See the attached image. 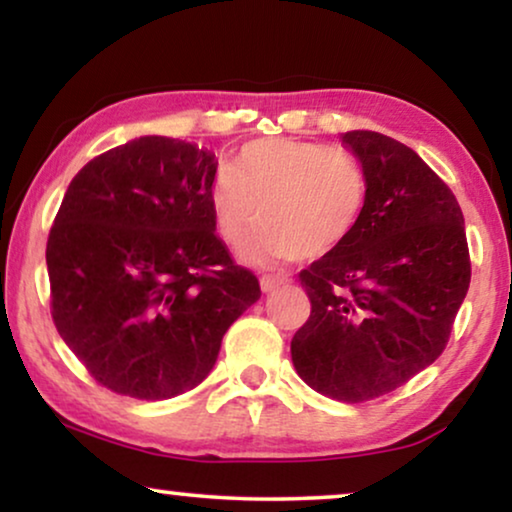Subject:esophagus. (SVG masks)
<instances>
[{"label":"esophagus","mask_w":512,"mask_h":512,"mask_svg":"<svg viewBox=\"0 0 512 512\" xmlns=\"http://www.w3.org/2000/svg\"><path fill=\"white\" fill-rule=\"evenodd\" d=\"M284 284H286L284 277H277V275H263V277H261V289H263V293L277 291L279 286H284Z\"/></svg>","instance_id":"34e87169"}]
</instances>
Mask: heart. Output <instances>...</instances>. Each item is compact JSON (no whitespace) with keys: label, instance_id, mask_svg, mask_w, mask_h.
<instances>
[{"label":"heart","instance_id":"heart-1","mask_svg":"<svg viewBox=\"0 0 512 512\" xmlns=\"http://www.w3.org/2000/svg\"><path fill=\"white\" fill-rule=\"evenodd\" d=\"M368 193L366 167L349 151L265 137L242 146L235 170L221 167L214 174L209 205L216 233L230 247L244 242L261 216L265 223L247 256L312 261L340 249L356 233Z\"/></svg>","mask_w":512,"mask_h":512}]
</instances>
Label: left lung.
<instances>
[{
  "mask_svg": "<svg viewBox=\"0 0 512 512\" xmlns=\"http://www.w3.org/2000/svg\"><path fill=\"white\" fill-rule=\"evenodd\" d=\"M368 174L361 226L300 270L312 312L291 340L307 387L363 403L443 354L471 284L464 214L410 146L373 130L342 135Z\"/></svg>",
  "mask_w": 512,
  "mask_h": 512,
  "instance_id": "obj_1",
  "label": "left lung"
}]
</instances>
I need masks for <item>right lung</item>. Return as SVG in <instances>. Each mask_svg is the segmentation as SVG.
Here are the masks:
<instances>
[{"mask_svg":"<svg viewBox=\"0 0 512 512\" xmlns=\"http://www.w3.org/2000/svg\"><path fill=\"white\" fill-rule=\"evenodd\" d=\"M216 160L139 137L83 165L46 242L51 317L90 377L163 401L214 368L223 333L261 298L214 235Z\"/></svg>","mask_w":512,"mask_h":512,"instance_id":"1","label":"right lung"}]
</instances>
